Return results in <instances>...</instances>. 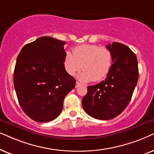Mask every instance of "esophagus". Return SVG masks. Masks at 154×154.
<instances>
[{
	"label": "esophagus",
	"instance_id": "obj_1",
	"mask_svg": "<svg viewBox=\"0 0 154 154\" xmlns=\"http://www.w3.org/2000/svg\"><path fill=\"white\" fill-rule=\"evenodd\" d=\"M79 86H80V83L78 82H76V85H75V87L77 88V87H79Z\"/></svg>",
	"mask_w": 154,
	"mask_h": 154
}]
</instances>
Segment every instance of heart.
Wrapping results in <instances>:
<instances>
[{
	"instance_id": "heart-1",
	"label": "heart",
	"mask_w": 154,
	"mask_h": 154,
	"mask_svg": "<svg viewBox=\"0 0 154 154\" xmlns=\"http://www.w3.org/2000/svg\"><path fill=\"white\" fill-rule=\"evenodd\" d=\"M112 65V53L109 48L95 44L75 47L73 55L65 53L64 67L69 75L74 76L82 67L78 78L82 82H98L109 72Z\"/></svg>"
}]
</instances>
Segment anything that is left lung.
<instances>
[{
	"instance_id": "8db88e82",
	"label": "left lung",
	"mask_w": 154,
	"mask_h": 154,
	"mask_svg": "<svg viewBox=\"0 0 154 154\" xmlns=\"http://www.w3.org/2000/svg\"><path fill=\"white\" fill-rule=\"evenodd\" d=\"M106 48L112 53L111 68L105 80L89 86L82 101L88 115L98 120H110L119 116L130 103L139 78L136 55L118 42Z\"/></svg>"
}]
</instances>
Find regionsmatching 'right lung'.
Segmentation results:
<instances>
[{
	"instance_id": "right-lung-1",
	"label": "right lung",
	"mask_w": 154,
	"mask_h": 154,
	"mask_svg": "<svg viewBox=\"0 0 154 154\" xmlns=\"http://www.w3.org/2000/svg\"><path fill=\"white\" fill-rule=\"evenodd\" d=\"M65 42L43 36L26 44L18 55L14 87L23 111L32 120L56 119L76 81L65 70Z\"/></svg>"
}]
</instances>
